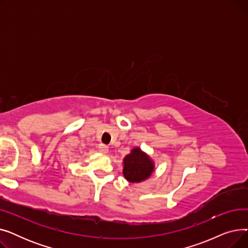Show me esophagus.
<instances>
[{"label": "esophagus", "instance_id": "34e87169", "mask_svg": "<svg viewBox=\"0 0 248 248\" xmlns=\"http://www.w3.org/2000/svg\"><path fill=\"white\" fill-rule=\"evenodd\" d=\"M98 150L102 154H108V147L106 146V145H103V144L98 145Z\"/></svg>", "mask_w": 248, "mask_h": 248}]
</instances>
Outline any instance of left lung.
<instances>
[{"mask_svg": "<svg viewBox=\"0 0 248 248\" xmlns=\"http://www.w3.org/2000/svg\"><path fill=\"white\" fill-rule=\"evenodd\" d=\"M155 164L149 155L140 148L132 150L124 159V176L131 183L145 181L154 172Z\"/></svg>", "mask_w": 248, "mask_h": 248, "instance_id": "8db88e82", "label": "left lung"}]
</instances>
